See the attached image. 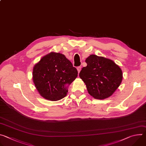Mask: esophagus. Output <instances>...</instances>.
<instances>
[{"label": "esophagus", "instance_id": "esophagus-1", "mask_svg": "<svg viewBox=\"0 0 146 146\" xmlns=\"http://www.w3.org/2000/svg\"><path fill=\"white\" fill-rule=\"evenodd\" d=\"M77 71H78V73H79L80 72V70H81V66H78V67L77 68Z\"/></svg>", "mask_w": 146, "mask_h": 146}]
</instances>
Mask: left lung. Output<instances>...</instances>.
I'll return each instance as SVG.
<instances>
[{
    "instance_id": "obj_1",
    "label": "left lung",
    "mask_w": 146,
    "mask_h": 146,
    "mask_svg": "<svg viewBox=\"0 0 146 146\" xmlns=\"http://www.w3.org/2000/svg\"><path fill=\"white\" fill-rule=\"evenodd\" d=\"M87 66L79 73L85 82L88 93L95 99L110 96L121 83L122 73L120 68L109 59L91 55L86 60Z\"/></svg>"
}]
</instances>
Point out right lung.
I'll return each mask as SVG.
<instances>
[{"label": "right lung", "mask_w": 146, "mask_h": 146, "mask_svg": "<svg viewBox=\"0 0 146 146\" xmlns=\"http://www.w3.org/2000/svg\"><path fill=\"white\" fill-rule=\"evenodd\" d=\"M77 74L76 68L64 55L51 52L34 66L33 80L41 96L56 101L66 96L68 86Z\"/></svg>", "instance_id": "1"}]
</instances>
